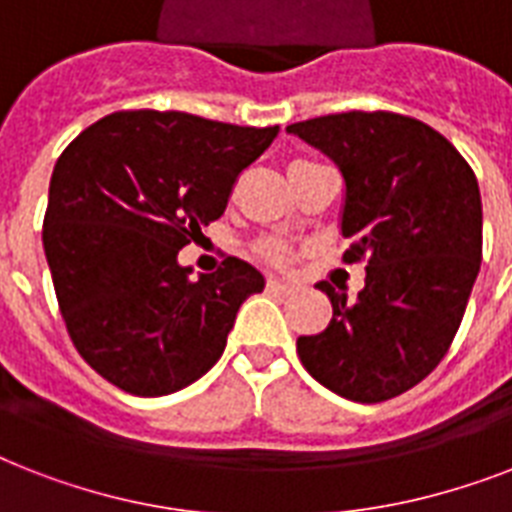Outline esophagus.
<instances>
[{"label": "esophagus", "mask_w": 512, "mask_h": 512, "mask_svg": "<svg viewBox=\"0 0 512 512\" xmlns=\"http://www.w3.org/2000/svg\"><path fill=\"white\" fill-rule=\"evenodd\" d=\"M292 289H295V284H289V281L276 279V276L268 279V292H273V295H289Z\"/></svg>", "instance_id": "obj_1"}]
</instances>
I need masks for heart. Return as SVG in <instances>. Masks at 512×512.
<instances>
[{"label":"heart","instance_id":"obj_1","mask_svg":"<svg viewBox=\"0 0 512 512\" xmlns=\"http://www.w3.org/2000/svg\"><path fill=\"white\" fill-rule=\"evenodd\" d=\"M263 255L268 257V260H284L287 249H284V244H279V241H265Z\"/></svg>","mask_w":512,"mask_h":512}]
</instances>
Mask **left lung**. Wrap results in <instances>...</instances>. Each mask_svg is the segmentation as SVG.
<instances>
[{"mask_svg":"<svg viewBox=\"0 0 512 512\" xmlns=\"http://www.w3.org/2000/svg\"><path fill=\"white\" fill-rule=\"evenodd\" d=\"M340 170L345 260L369 257L356 300L327 281L332 321L297 337V356L337 396L377 404L425 380L446 356L481 268V191L433 127L388 111L287 127Z\"/></svg>","mask_w":512,"mask_h":512,"instance_id":"8db88e82","label":"left lung"}]
</instances>
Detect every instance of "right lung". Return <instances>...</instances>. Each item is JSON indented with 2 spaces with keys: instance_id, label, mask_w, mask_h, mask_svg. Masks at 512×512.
Here are the masks:
<instances>
[{
  "instance_id": "right-lung-1",
  "label": "right lung",
  "mask_w": 512,
  "mask_h": 512,
  "mask_svg": "<svg viewBox=\"0 0 512 512\" xmlns=\"http://www.w3.org/2000/svg\"><path fill=\"white\" fill-rule=\"evenodd\" d=\"M279 135L183 111H116L79 132L50 177L42 244L68 335L132 396H167L223 356L263 273L228 257L191 279L177 252L225 212Z\"/></svg>"
}]
</instances>
